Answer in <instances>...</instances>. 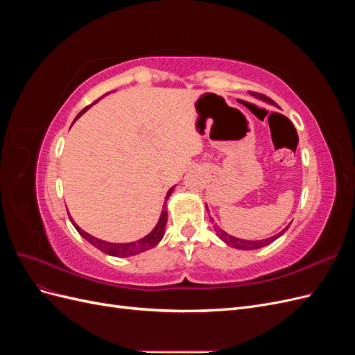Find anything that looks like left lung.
I'll return each mask as SVG.
<instances>
[{
	"instance_id": "8db88e82",
	"label": "left lung",
	"mask_w": 355,
	"mask_h": 355,
	"mask_svg": "<svg viewBox=\"0 0 355 355\" xmlns=\"http://www.w3.org/2000/svg\"><path fill=\"white\" fill-rule=\"evenodd\" d=\"M253 96H254V98H257V99L263 101V102H270V103H271V99L266 98V96H263V94H261V93H253ZM206 209H207V207H206ZM287 228H288V227H287ZM287 228H286V230H287ZM286 230H283L282 232H278V234L272 235V237H270V239L252 241V240L235 239V237H232V235H230V234L225 232L223 230H220L219 227H214V231H216L218 237H219L223 243H227L228 245L234 247V249H240V250H254V249H261V247H265V245H268V244H271V243L275 241L278 237H282V235L286 232Z\"/></svg>"
}]
</instances>
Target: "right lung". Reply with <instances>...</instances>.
Returning <instances> with one entry per match:
<instances>
[{"mask_svg":"<svg viewBox=\"0 0 355 355\" xmlns=\"http://www.w3.org/2000/svg\"><path fill=\"white\" fill-rule=\"evenodd\" d=\"M105 96H106V94H105ZM102 98H103V96H102ZM102 98H101V99H102ZM96 102H98V101H96ZM96 102H93L92 105H94ZM92 105L85 106V108L77 115V118H80L85 111H87V110L90 108ZM77 118H75V120H77ZM75 120H73V121H75ZM173 189H175V187L170 188L168 192H167L166 201H164V204H163V210H161V216H159L158 223L155 225V228H154L151 232H149L148 235H145L144 239L137 240V241H132V243H110V241H103V240H99V239L93 237V235H90L89 232L83 231V230L78 227V225L72 220L71 216H69V219H71L72 225L75 227V230H77V231L80 232L81 237L87 240L92 245H94L96 249H99L101 252H103V253H106V254H110V256H116V257L135 256V254H139V253H142V252H145V250L153 249V247H155V245L161 241V239H163L164 228H166V223H167V207H166V204H167L168 197L171 196V192H173ZM68 214H69V213H68Z\"/></svg>","mask_w":355,"mask_h":355,"instance_id":"1","label":"right lung"}]
</instances>
